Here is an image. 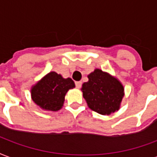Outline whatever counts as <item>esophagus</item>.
<instances>
[{"label":"esophagus","mask_w":157,"mask_h":157,"mask_svg":"<svg viewBox=\"0 0 157 157\" xmlns=\"http://www.w3.org/2000/svg\"><path fill=\"white\" fill-rule=\"evenodd\" d=\"M82 86V82H75V87L76 88H80Z\"/></svg>","instance_id":"esophagus-1"}]
</instances>
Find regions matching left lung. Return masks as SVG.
<instances>
[{
	"label": "left lung",
	"mask_w": 157,
	"mask_h": 157,
	"mask_svg": "<svg viewBox=\"0 0 157 157\" xmlns=\"http://www.w3.org/2000/svg\"><path fill=\"white\" fill-rule=\"evenodd\" d=\"M88 79L82 85V90L89 108L107 116L118 111L124 96V87L120 81L100 69L89 74Z\"/></svg>",
	"instance_id": "1"
}]
</instances>
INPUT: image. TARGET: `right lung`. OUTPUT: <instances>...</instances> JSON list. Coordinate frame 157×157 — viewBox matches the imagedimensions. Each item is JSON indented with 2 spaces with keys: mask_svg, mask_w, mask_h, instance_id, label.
I'll return each instance as SVG.
<instances>
[{
  "mask_svg": "<svg viewBox=\"0 0 157 157\" xmlns=\"http://www.w3.org/2000/svg\"><path fill=\"white\" fill-rule=\"evenodd\" d=\"M74 87L71 79L52 71L31 87V99L43 110L57 111L63 106L67 91Z\"/></svg>",
  "mask_w": 157,
  "mask_h": 157,
  "instance_id": "right-lung-1",
  "label": "right lung"
}]
</instances>
